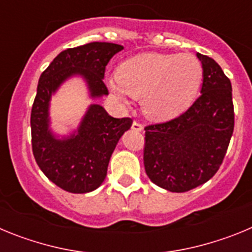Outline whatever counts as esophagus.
<instances>
[{"label":"esophagus","mask_w":252,"mask_h":252,"mask_svg":"<svg viewBox=\"0 0 252 252\" xmlns=\"http://www.w3.org/2000/svg\"><path fill=\"white\" fill-rule=\"evenodd\" d=\"M131 128H132L133 131H137V132H141L142 131V125L141 124H139V122H132V126H131Z\"/></svg>","instance_id":"obj_1"}]
</instances>
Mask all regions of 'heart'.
<instances>
[{
  "instance_id": "1",
  "label": "heart",
  "mask_w": 252,
  "mask_h": 252,
  "mask_svg": "<svg viewBox=\"0 0 252 252\" xmlns=\"http://www.w3.org/2000/svg\"><path fill=\"white\" fill-rule=\"evenodd\" d=\"M202 74L201 63L190 54L141 53L120 64L108 87L124 104L128 103L127 94L141 99L149 120L165 122L192 104Z\"/></svg>"
}]
</instances>
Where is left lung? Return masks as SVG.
<instances>
[{
    "label": "left lung",
    "mask_w": 252,
    "mask_h": 252,
    "mask_svg": "<svg viewBox=\"0 0 252 252\" xmlns=\"http://www.w3.org/2000/svg\"><path fill=\"white\" fill-rule=\"evenodd\" d=\"M203 69L199 98L182 116L145 127L144 165L154 184L183 193L217 173L233 132L232 86L212 58L197 53Z\"/></svg>",
    "instance_id": "1"
}]
</instances>
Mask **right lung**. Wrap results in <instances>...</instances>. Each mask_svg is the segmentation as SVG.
<instances>
[{
  "instance_id": "obj_1",
  "label": "right lung",
  "mask_w": 252,
  "mask_h": 252,
  "mask_svg": "<svg viewBox=\"0 0 252 252\" xmlns=\"http://www.w3.org/2000/svg\"><path fill=\"white\" fill-rule=\"evenodd\" d=\"M122 49L98 41L66 49L40 75L30 120L32 153L46 178L66 192L90 193L103 183L111 155L132 121L115 119L101 104L91 103L77 127L60 135L51 128V97L73 78L84 82L88 98L108 94L106 65Z\"/></svg>"
}]
</instances>
